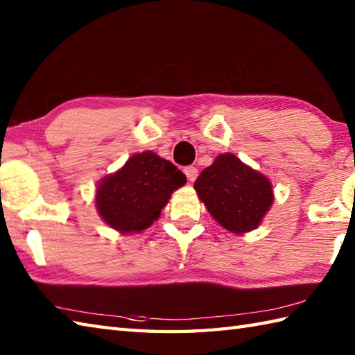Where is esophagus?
Here are the masks:
<instances>
[{"label":"esophagus","mask_w":355,"mask_h":355,"mask_svg":"<svg viewBox=\"0 0 355 355\" xmlns=\"http://www.w3.org/2000/svg\"><path fill=\"white\" fill-rule=\"evenodd\" d=\"M184 173H186L187 180H189L191 183H193L198 177V169L195 168V166H187V168H184Z\"/></svg>","instance_id":"34e87169"}]
</instances>
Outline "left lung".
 I'll use <instances>...</instances> for the list:
<instances>
[{
	"label": "left lung",
	"instance_id": "1",
	"mask_svg": "<svg viewBox=\"0 0 355 355\" xmlns=\"http://www.w3.org/2000/svg\"><path fill=\"white\" fill-rule=\"evenodd\" d=\"M193 189L210 215L233 233L258 227L273 205L270 180L233 154L218 155L200 173Z\"/></svg>",
	"mask_w": 355,
	"mask_h": 355
}]
</instances>
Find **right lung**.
I'll return each instance as SVG.
<instances>
[{"label": "right lung", "instance_id": "1", "mask_svg": "<svg viewBox=\"0 0 355 355\" xmlns=\"http://www.w3.org/2000/svg\"><path fill=\"white\" fill-rule=\"evenodd\" d=\"M183 184L186 175L169 160L150 150L134 154L123 168L101 180L97 212L120 233L141 232L160 216L172 192Z\"/></svg>", "mask_w": 355, "mask_h": 355}]
</instances>
